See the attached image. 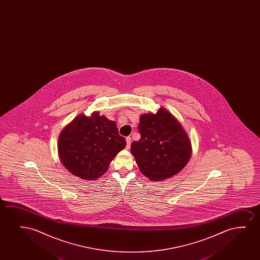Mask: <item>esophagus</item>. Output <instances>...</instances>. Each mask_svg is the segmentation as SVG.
Returning a JSON list of instances; mask_svg holds the SVG:
<instances>
[{
    "label": "esophagus",
    "mask_w": 260,
    "mask_h": 260,
    "mask_svg": "<svg viewBox=\"0 0 260 260\" xmlns=\"http://www.w3.org/2000/svg\"><path fill=\"white\" fill-rule=\"evenodd\" d=\"M126 142H127V148H129V146H131V143H132V139H131V137H127V138H126Z\"/></svg>",
    "instance_id": "1"
}]
</instances>
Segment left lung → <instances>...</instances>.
I'll return each instance as SVG.
<instances>
[{"label": "left lung", "mask_w": 260, "mask_h": 260, "mask_svg": "<svg viewBox=\"0 0 260 260\" xmlns=\"http://www.w3.org/2000/svg\"><path fill=\"white\" fill-rule=\"evenodd\" d=\"M139 132L141 137L132 142V153L140 171L151 180L171 178L188 162L192 152L190 140L166 109L141 115Z\"/></svg>", "instance_id": "obj_1"}]
</instances>
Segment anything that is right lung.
<instances>
[{
	"instance_id": "obj_1",
	"label": "right lung",
	"mask_w": 260,
	"mask_h": 260,
	"mask_svg": "<svg viewBox=\"0 0 260 260\" xmlns=\"http://www.w3.org/2000/svg\"><path fill=\"white\" fill-rule=\"evenodd\" d=\"M126 146L114 121L96 112L92 116L78 115L58 138V154L72 174L82 179H96L111 160Z\"/></svg>"
}]
</instances>
